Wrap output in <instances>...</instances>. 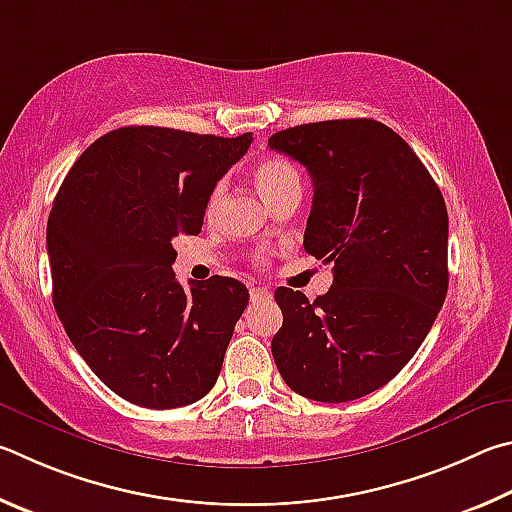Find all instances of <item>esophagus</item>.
Returning <instances> with one entry per match:
<instances>
[{
  "label": "esophagus",
  "mask_w": 512,
  "mask_h": 512,
  "mask_svg": "<svg viewBox=\"0 0 512 512\" xmlns=\"http://www.w3.org/2000/svg\"><path fill=\"white\" fill-rule=\"evenodd\" d=\"M270 297V290L267 288H251V301H261Z\"/></svg>",
  "instance_id": "1"
}]
</instances>
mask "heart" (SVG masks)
<instances>
[{
	"mask_svg": "<svg viewBox=\"0 0 512 512\" xmlns=\"http://www.w3.org/2000/svg\"><path fill=\"white\" fill-rule=\"evenodd\" d=\"M254 182L258 191L267 200V204L274 202L276 197H281L290 191H301V175L299 170L294 168L288 159L281 157H267L261 164L254 168ZM224 184H218L209 195V202H206V215H213L218 204L222 200Z\"/></svg>",
	"mask_w": 512,
	"mask_h": 512,
	"instance_id": "heart-1",
	"label": "heart"
}]
</instances>
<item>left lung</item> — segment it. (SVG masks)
I'll return each mask as SVG.
<instances>
[{
  "mask_svg": "<svg viewBox=\"0 0 512 512\" xmlns=\"http://www.w3.org/2000/svg\"><path fill=\"white\" fill-rule=\"evenodd\" d=\"M270 148L315 186L303 249L335 263L315 301L279 288L272 355L292 391L317 402L369 396L405 369L447 294V209L409 143L373 119L297 125Z\"/></svg>",
  "mask_w": 512,
  "mask_h": 512,
  "instance_id": "left-lung-1",
  "label": "left lung"
}]
</instances>
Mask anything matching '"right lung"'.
<instances>
[{"label":"right lung","mask_w":512,"mask_h":512,"mask_svg":"<svg viewBox=\"0 0 512 512\" xmlns=\"http://www.w3.org/2000/svg\"><path fill=\"white\" fill-rule=\"evenodd\" d=\"M249 143L251 132L128 125L96 139L53 200V306L80 357L123 400L175 409L218 380L249 292L229 276L184 290L173 240L202 231L211 191Z\"/></svg>","instance_id":"right-lung-1"}]
</instances>
